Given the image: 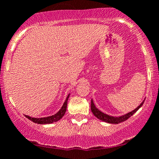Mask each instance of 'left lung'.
<instances>
[{
	"mask_svg": "<svg viewBox=\"0 0 159 159\" xmlns=\"http://www.w3.org/2000/svg\"><path fill=\"white\" fill-rule=\"evenodd\" d=\"M143 103H144V101L140 104L139 106H138L135 110L130 111V112H128V113L125 114V115L124 116H121L115 117V116H108L107 115V114L103 113L102 111H100L99 109H97V108H96L95 104H94L93 101L92 100V101H91V111H92L93 114L97 119L101 120L104 121V122H106V123H109V124H120V123L127 120H128V118H130L133 114L135 113V112H136V111L139 110V108L142 106L143 104Z\"/></svg>",
	"mask_w": 159,
	"mask_h": 159,
	"instance_id": "left-lung-1",
	"label": "left lung"
}]
</instances>
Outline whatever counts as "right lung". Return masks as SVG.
I'll use <instances>...</instances> for the list:
<instances>
[{"label":"right lung","mask_w":159,"mask_h":159,"mask_svg":"<svg viewBox=\"0 0 159 159\" xmlns=\"http://www.w3.org/2000/svg\"><path fill=\"white\" fill-rule=\"evenodd\" d=\"M70 97V94L67 96L65 102H64L63 105L61 108V109L57 112L55 115L51 116L48 117H43V118H33V117H31L29 116H25L28 120H31L32 122L35 123V124H52L54 122H56V121L59 120L60 119H62L63 117V116L65 115L66 111V107H67V101H68V98Z\"/></svg>","instance_id":"add662e5"}]
</instances>
